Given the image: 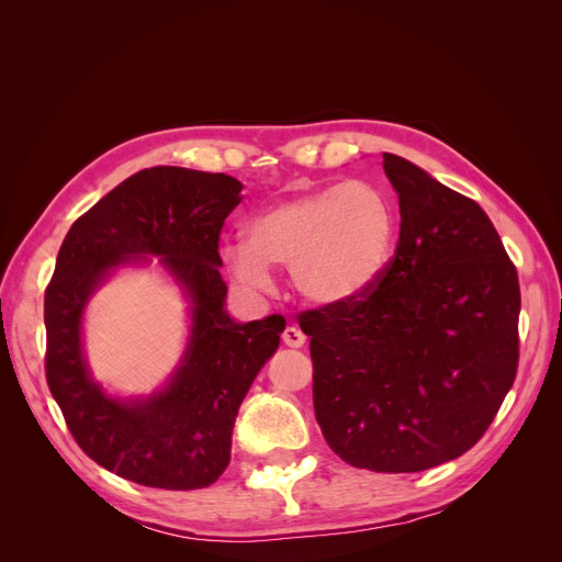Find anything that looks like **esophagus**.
Here are the masks:
<instances>
[{"instance_id": "obj_1", "label": "esophagus", "mask_w": 562, "mask_h": 562, "mask_svg": "<svg viewBox=\"0 0 562 562\" xmlns=\"http://www.w3.org/2000/svg\"><path fill=\"white\" fill-rule=\"evenodd\" d=\"M281 339H283V345L297 349V347H302V345H304V339H307V337H304V333H302L300 328H295V326H288V328L283 330Z\"/></svg>"}]
</instances>
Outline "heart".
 I'll use <instances>...</instances> for the list:
<instances>
[{
  "label": "heart",
  "instance_id": "heart-1",
  "mask_svg": "<svg viewBox=\"0 0 562 562\" xmlns=\"http://www.w3.org/2000/svg\"><path fill=\"white\" fill-rule=\"evenodd\" d=\"M394 201L372 182H345L277 201L248 225L246 244L225 258L248 285L269 281L267 265L291 269L297 293L321 307L363 295L396 248Z\"/></svg>",
  "mask_w": 562,
  "mask_h": 562
}]
</instances>
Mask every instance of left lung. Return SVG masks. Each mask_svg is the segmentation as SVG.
I'll return each mask as SVG.
<instances>
[{
  "mask_svg": "<svg viewBox=\"0 0 562 562\" xmlns=\"http://www.w3.org/2000/svg\"><path fill=\"white\" fill-rule=\"evenodd\" d=\"M398 192L394 258L368 291L300 312L314 413L356 469L413 473L471 450L518 370L520 285L473 199L384 155Z\"/></svg>",
  "mask_w": 562,
  "mask_h": 562,
  "instance_id": "left-lung-1",
  "label": "left lung"
}]
</instances>
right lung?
Segmentation results:
<instances>
[{
	"label": "right lung",
	"instance_id": "obj_1",
	"mask_svg": "<svg viewBox=\"0 0 562 562\" xmlns=\"http://www.w3.org/2000/svg\"><path fill=\"white\" fill-rule=\"evenodd\" d=\"M244 184L225 173L155 166L100 199L67 232L46 285L44 370L67 429L95 464L147 487L199 490L229 464L236 413L285 328L281 314L236 323L225 312L220 232ZM164 262L191 293L193 337L177 378L147 402H114L80 356V312L116 263Z\"/></svg>",
	"mask_w": 562,
	"mask_h": 562
}]
</instances>
